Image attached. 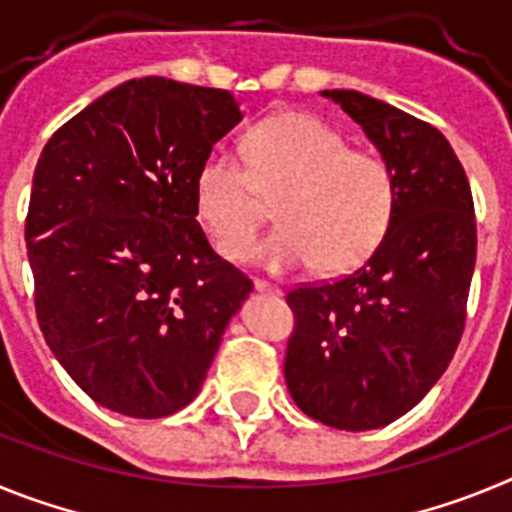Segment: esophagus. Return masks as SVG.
I'll return each mask as SVG.
<instances>
[{"label":"esophagus","instance_id":"esophagus-1","mask_svg":"<svg viewBox=\"0 0 512 512\" xmlns=\"http://www.w3.org/2000/svg\"><path fill=\"white\" fill-rule=\"evenodd\" d=\"M253 289H256V292H261V295H271V297L282 295V289H279L277 284L266 282V279H256V282H253Z\"/></svg>","mask_w":512,"mask_h":512}]
</instances>
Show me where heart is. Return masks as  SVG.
<instances>
[{"mask_svg": "<svg viewBox=\"0 0 512 512\" xmlns=\"http://www.w3.org/2000/svg\"><path fill=\"white\" fill-rule=\"evenodd\" d=\"M241 156L212 148L194 174V207L220 253L274 271L320 264L343 274L387 238L397 212V176L382 153L348 148L320 117L282 112L259 122ZM278 200L283 223L264 242L242 243ZM242 248L238 249L237 246Z\"/></svg>", "mask_w": 512, "mask_h": 512, "instance_id": "heart-1", "label": "heart"}]
</instances>
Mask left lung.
<instances>
[{
	"label": "left lung",
	"mask_w": 512,
	"mask_h": 512,
	"mask_svg": "<svg viewBox=\"0 0 512 512\" xmlns=\"http://www.w3.org/2000/svg\"><path fill=\"white\" fill-rule=\"evenodd\" d=\"M320 94L392 164L397 212L359 269L289 292L295 333L284 379L312 420L372 431L413 410L459 346L477 259L472 189L433 125L351 89Z\"/></svg>",
	"instance_id": "1"
}]
</instances>
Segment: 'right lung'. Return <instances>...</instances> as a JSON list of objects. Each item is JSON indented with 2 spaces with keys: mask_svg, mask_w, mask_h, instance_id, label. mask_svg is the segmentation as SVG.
<instances>
[{
  "mask_svg": "<svg viewBox=\"0 0 512 512\" xmlns=\"http://www.w3.org/2000/svg\"><path fill=\"white\" fill-rule=\"evenodd\" d=\"M225 89H110L51 135L27 207L45 343L102 408L164 418L197 397L251 279L212 251L194 174L241 122Z\"/></svg>",
  "mask_w": 512,
  "mask_h": 512,
  "instance_id": "1",
  "label": "right lung"
}]
</instances>
